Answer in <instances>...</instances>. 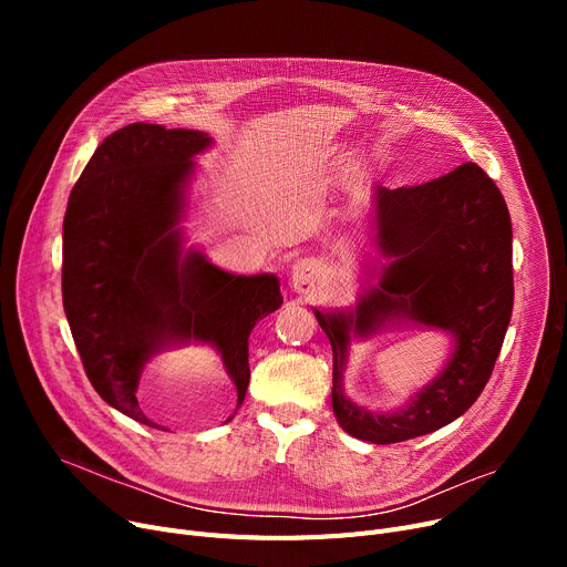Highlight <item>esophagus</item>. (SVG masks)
<instances>
[{"mask_svg":"<svg viewBox=\"0 0 567 567\" xmlns=\"http://www.w3.org/2000/svg\"><path fill=\"white\" fill-rule=\"evenodd\" d=\"M319 274H321L319 261L308 259V257L299 259L291 266V280H293V287H299V289L312 285L319 278Z\"/></svg>","mask_w":567,"mask_h":567,"instance_id":"obj_1","label":"esophagus"}]
</instances>
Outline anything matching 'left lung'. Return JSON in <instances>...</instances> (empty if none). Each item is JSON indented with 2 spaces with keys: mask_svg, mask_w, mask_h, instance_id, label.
<instances>
[{
  "mask_svg": "<svg viewBox=\"0 0 567 567\" xmlns=\"http://www.w3.org/2000/svg\"><path fill=\"white\" fill-rule=\"evenodd\" d=\"M374 282L355 306L312 308L333 347V413L368 443H398L453 423L478 400L513 315V225L492 178L466 163L413 188H372ZM391 328L452 336L442 370L402 408L377 412L343 393L353 339Z\"/></svg>",
  "mask_w": 567,
  "mask_h": 567,
  "instance_id": "8db88e82",
  "label": "left lung"
}]
</instances>
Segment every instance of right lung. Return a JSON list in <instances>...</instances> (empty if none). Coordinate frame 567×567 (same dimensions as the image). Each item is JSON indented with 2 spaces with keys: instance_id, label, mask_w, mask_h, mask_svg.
<instances>
[{
  "instance_id": "obj_1",
  "label": "right lung",
  "mask_w": 567,
  "mask_h": 567,
  "mask_svg": "<svg viewBox=\"0 0 567 567\" xmlns=\"http://www.w3.org/2000/svg\"><path fill=\"white\" fill-rule=\"evenodd\" d=\"M212 146L202 131L118 128L86 163L66 206L62 291L82 365L112 409L148 427H161L137 398L148 361L212 347L238 409L250 381V331L282 306L278 276L223 271L188 244L195 158Z\"/></svg>"
}]
</instances>
